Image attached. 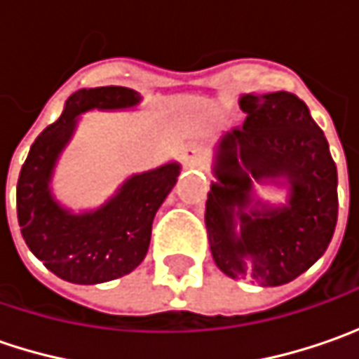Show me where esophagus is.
<instances>
[{
	"label": "esophagus",
	"instance_id": "1",
	"mask_svg": "<svg viewBox=\"0 0 359 359\" xmlns=\"http://www.w3.org/2000/svg\"><path fill=\"white\" fill-rule=\"evenodd\" d=\"M182 158H184V163H186L187 168H200L201 165V149L198 144H187L184 147V154H182Z\"/></svg>",
	"mask_w": 359,
	"mask_h": 359
}]
</instances>
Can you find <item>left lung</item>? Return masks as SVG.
<instances>
[{
  "label": "left lung",
  "mask_w": 359,
  "mask_h": 359,
  "mask_svg": "<svg viewBox=\"0 0 359 359\" xmlns=\"http://www.w3.org/2000/svg\"><path fill=\"white\" fill-rule=\"evenodd\" d=\"M241 128L222 133L205 201L214 262L229 278L283 285L327 250L338 222V170L308 105L287 91L245 93ZM288 189L285 204L259 201L255 185Z\"/></svg>",
  "instance_id": "left-lung-1"
}]
</instances>
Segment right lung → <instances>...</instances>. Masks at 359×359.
<instances>
[{
    "mask_svg": "<svg viewBox=\"0 0 359 359\" xmlns=\"http://www.w3.org/2000/svg\"><path fill=\"white\" fill-rule=\"evenodd\" d=\"M144 97L119 86L79 90L62 118L37 135L18 180V222L32 254L65 282L93 285L130 273L144 262L156 212L172 191L182 165L168 161L130 175L95 210L74 212L55 200L51 180L79 116L100 109H133Z\"/></svg>",
    "mask_w": 359,
    "mask_h": 359,
    "instance_id": "obj_1",
    "label": "right lung"
}]
</instances>
